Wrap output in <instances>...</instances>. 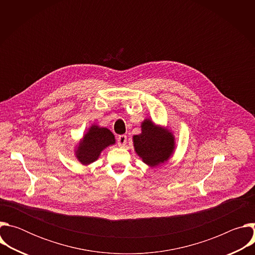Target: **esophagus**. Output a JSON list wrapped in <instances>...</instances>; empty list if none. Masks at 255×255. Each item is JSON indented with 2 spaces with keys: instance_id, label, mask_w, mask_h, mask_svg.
<instances>
[{
  "instance_id": "34e87169",
  "label": "esophagus",
  "mask_w": 255,
  "mask_h": 255,
  "mask_svg": "<svg viewBox=\"0 0 255 255\" xmlns=\"http://www.w3.org/2000/svg\"><path fill=\"white\" fill-rule=\"evenodd\" d=\"M127 142V136L126 135H119L118 138H117V143L119 146H124V145L126 144Z\"/></svg>"
}]
</instances>
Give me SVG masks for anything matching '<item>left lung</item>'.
Wrapping results in <instances>:
<instances>
[{
  "label": "left lung",
  "mask_w": 255,
  "mask_h": 255,
  "mask_svg": "<svg viewBox=\"0 0 255 255\" xmlns=\"http://www.w3.org/2000/svg\"><path fill=\"white\" fill-rule=\"evenodd\" d=\"M141 130V134L133 137L137 154L150 166L166 161L174 149L173 135L168 130L155 126L150 120L142 123Z\"/></svg>",
  "instance_id": "obj_1"
}]
</instances>
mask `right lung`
<instances>
[{
  "label": "right lung",
  "mask_w": 255,
  "mask_h": 255,
  "mask_svg": "<svg viewBox=\"0 0 255 255\" xmlns=\"http://www.w3.org/2000/svg\"><path fill=\"white\" fill-rule=\"evenodd\" d=\"M114 143L115 136L110 130L93 125L79 145L77 157L83 164H90L98 159L103 149Z\"/></svg>",
  "instance_id": "1"
}]
</instances>
